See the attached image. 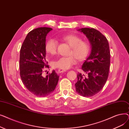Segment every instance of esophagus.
Instances as JSON below:
<instances>
[{
	"mask_svg": "<svg viewBox=\"0 0 129 129\" xmlns=\"http://www.w3.org/2000/svg\"><path fill=\"white\" fill-rule=\"evenodd\" d=\"M65 71H66V70H63V69H58V72L59 73H63V72H64Z\"/></svg>",
	"mask_w": 129,
	"mask_h": 129,
	"instance_id": "obj_1",
	"label": "esophagus"
}]
</instances>
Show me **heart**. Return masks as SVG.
<instances>
[{"label":"heart","instance_id":"b5f03b06","mask_svg":"<svg viewBox=\"0 0 129 129\" xmlns=\"http://www.w3.org/2000/svg\"><path fill=\"white\" fill-rule=\"evenodd\" d=\"M62 39L68 43L72 49L69 56H61L52 63V66L55 68L63 70L70 69L77 62V59L83 61L88 56L90 51V45L86 40H82L79 37L76 35H66ZM58 42L54 39H50L47 41L45 45V49L47 53L54 55L57 53Z\"/></svg>","mask_w":129,"mask_h":129}]
</instances>
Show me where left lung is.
I'll list each match as a JSON object with an SVG mask.
<instances>
[{
    "label": "left lung",
    "instance_id": "obj_1",
    "mask_svg": "<svg viewBox=\"0 0 129 129\" xmlns=\"http://www.w3.org/2000/svg\"><path fill=\"white\" fill-rule=\"evenodd\" d=\"M78 30L89 39L92 50L82 67L87 76L77 74L75 85L80 95L90 97L103 88L108 79L110 64L109 45L106 37L95 29L84 28Z\"/></svg>",
    "mask_w": 129,
    "mask_h": 129
}]
</instances>
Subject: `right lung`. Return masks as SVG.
Segmentation results:
<instances>
[{"instance_id":"1","label":"right lung","mask_w":129,"mask_h":129,"mask_svg":"<svg viewBox=\"0 0 129 129\" xmlns=\"http://www.w3.org/2000/svg\"><path fill=\"white\" fill-rule=\"evenodd\" d=\"M52 30L47 27L34 29L28 33L20 49V75L23 84L30 92L38 97H45L55 89L59 76L55 71L43 76L49 68L45 59V38Z\"/></svg>"}]
</instances>
